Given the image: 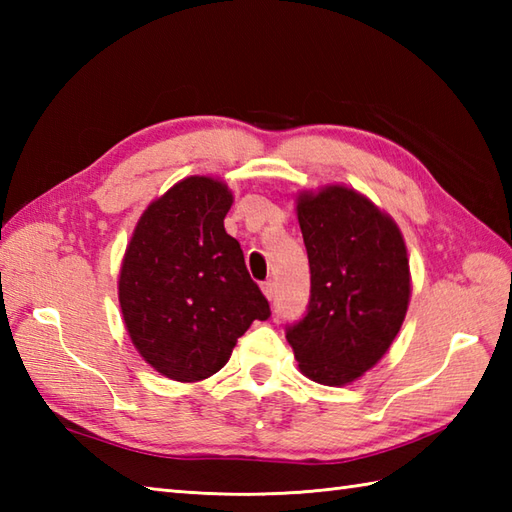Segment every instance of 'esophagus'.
I'll return each instance as SVG.
<instances>
[{
    "mask_svg": "<svg viewBox=\"0 0 512 512\" xmlns=\"http://www.w3.org/2000/svg\"><path fill=\"white\" fill-rule=\"evenodd\" d=\"M262 290H264L266 299H270V301L275 299V284H273V281H264V284H262Z\"/></svg>",
    "mask_w": 512,
    "mask_h": 512,
    "instance_id": "1",
    "label": "esophagus"
}]
</instances>
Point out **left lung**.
Here are the masks:
<instances>
[{
    "label": "left lung",
    "instance_id": "8db88e82",
    "mask_svg": "<svg viewBox=\"0 0 512 512\" xmlns=\"http://www.w3.org/2000/svg\"><path fill=\"white\" fill-rule=\"evenodd\" d=\"M310 262V303L286 339L303 376L347 385L372 369L405 321L411 275L405 239L387 213L332 184L297 198Z\"/></svg>",
    "mask_w": 512,
    "mask_h": 512
}]
</instances>
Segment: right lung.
<instances>
[{"label":"right lung","mask_w":512,"mask_h":512,"mask_svg":"<svg viewBox=\"0 0 512 512\" xmlns=\"http://www.w3.org/2000/svg\"><path fill=\"white\" fill-rule=\"evenodd\" d=\"M231 204L224 182L184 178L140 215L123 257L125 328L138 354L180 383L220 372L250 323L270 317L239 242L224 231Z\"/></svg>","instance_id":"1"}]
</instances>
